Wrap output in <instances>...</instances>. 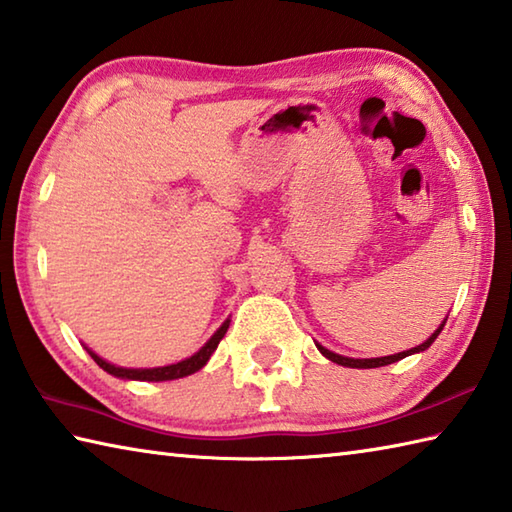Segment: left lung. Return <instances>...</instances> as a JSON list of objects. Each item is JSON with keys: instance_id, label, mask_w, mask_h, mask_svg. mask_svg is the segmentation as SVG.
Masks as SVG:
<instances>
[{"instance_id": "left-lung-1", "label": "left lung", "mask_w": 512, "mask_h": 512, "mask_svg": "<svg viewBox=\"0 0 512 512\" xmlns=\"http://www.w3.org/2000/svg\"><path fill=\"white\" fill-rule=\"evenodd\" d=\"M444 324L446 322H442V326H439L433 335H430L424 344H419V346H415V348H410V350H404V353H397V355H388V357H373V359H353V357H344V355H337V353H333V350H328V348H324V346H319L317 344V348H319V353H322L324 357H328L330 362H335V364H339V366H348V368H379V366H388V364H393V362H399V359H404V357H408V355H413V353H422V350H426L430 344L435 342L437 339V335L442 333V328H444Z\"/></svg>"}]
</instances>
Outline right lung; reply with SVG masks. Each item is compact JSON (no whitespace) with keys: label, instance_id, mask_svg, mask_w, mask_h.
I'll return each mask as SVG.
<instances>
[{"label":"right lung","instance_id":"add662e5","mask_svg":"<svg viewBox=\"0 0 512 512\" xmlns=\"http://www.w3.org/2000/svg\"><path fill=\"white\" fill-rule=\"evenodd\" d=\"M230 319L217 328V333L208 339V342L197 350L193 357L184 359V362H177V364H170V366H159V368H122V366H115V364H108L106 359L97 357L93 350H88L90 357L95 359L99 368H104L106 373L115 375V377H122V379H139V382H168V379H179V377H186V375H193L197 373L199 368H204L206 362L210 359V355L215 353V348L222 342V337L226 335Z\"/></svg>","mask_w":512,"mask_h":512}]
</instances>
